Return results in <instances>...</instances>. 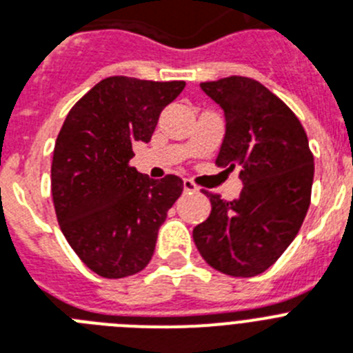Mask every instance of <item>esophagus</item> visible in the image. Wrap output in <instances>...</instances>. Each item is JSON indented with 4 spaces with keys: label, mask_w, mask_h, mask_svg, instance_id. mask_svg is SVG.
<instances>
[{
    "label": "esophagus",
    "mask_w": 353,
    "mask_h": 353,
    "mask_svg": "<svg viewBox=\"0 0 353 353\" xmlns=\"http://www.w3.org/2000/svg\"><path fill=\"white\" fill-rule=\"evenodd\" d=\"M183 188H185V192H197V190H199V188H197V186H195L194 183L190 181V179H185V181H183Z\"/></svg>",
    "instance_id": "obj_1"
}]
</instances>
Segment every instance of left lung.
Returning a JSON list of instances; mask_svg holds the SVG:
<instances>
[{"mask_svg":"<svg viewBox=\"0 0 353 353\" xmlns=\"http://www.w3.org/2000/svg\"><path fill=\"white\" fill-rule=\"evenodd\" d=\"M201 90L226 120L215 163L230 172L241 168L244 186L233 201L204 192L212 213L194 228V242L213 269L256 276L300 232L310 204L314 156L294 112L260 82L226 77L203 82Z\"/></svg>","mask_w":353,"mask_h":353,"instance_id":"obj_1","label":"left lung"}]
</instances>
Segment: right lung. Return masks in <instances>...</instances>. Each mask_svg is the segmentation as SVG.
Segmentation results:
<instances>
[{"label":"right lung","mask_w":353,"mask_h":353,"mask_svg":"<svg viewBox=\"0 0 353 353\" xmlns=\"http://www.w3.org/2000/svg\"><path fill=\"white\" fill-rule=\"evenodd\" d=\"M185 82L108 77L68 112L55 141L52 195L57 221L79 259L103 278L147 268L158 232L183 194L177 176L156 181L129 161L150 141L161 111Z\"/></svg>","instance_id":"obj_1"}]
</instances>
